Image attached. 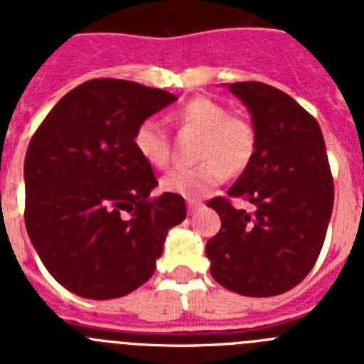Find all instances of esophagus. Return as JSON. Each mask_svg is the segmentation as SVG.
Masks as SVG:
<instances>
[{
	"instance_id": "34e87169",
	"label": "esophagus",
	"mask_w": 364,
	"mask_h": 364,
	"mask_svg": "<svg viewBox=\"0 0 364 364\" xmlns=\"http://www.w3.org/2000/svg\"><path fill=\"white\" fill-rule=\"evenodd\" d=\"M200 205H202V202L197 200V198H188V211H189V213H195V211H197Z\"/></svg>"
}]
</instances>
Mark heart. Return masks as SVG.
Returning <instances> with one entry per match:
<instances>
[{"instance_id":"1","label":"heart","mask_w":364,"mask_h":364,"mask_svg":"<svg viewBox=\"0 0 364 364\" xmlns=\"http://www.w3.org/2000/svg\"><path fill=\"white\" fill-rule=\"evenodd\" d=\"M182 129L200 134L191 167H175L162 178V188L182 197L197 198L210 191L226 175H240L257 151V133L250 120L231 114L226 105L210 98H193L173 114ZM133 146L144 162L167 166L171 159V138L159 118H146L136 125Z\"/></svg>"}]
</instances>
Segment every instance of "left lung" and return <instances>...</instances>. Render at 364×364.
Listing matches in <instances>:
<instances>
[{
  "instance_id": "1",
  "label": "left lung",
  "mask_w": 364,
  "mask_h": 364,
  "mask_svg": "<svg viewBox=\"0 0 364 364\" xmlns=\"http://www.w3.org/2000/svg\"><path fill=\"white\" fill-rule=\"evenodd\" d=\"M252 112L257 151L228 191L208 202L222 220L205 244L215 281L246 297L291 290L319 259L333 208V178L321 127L281 89L260 82L231 83ZM244 198L253 212L237 210Z\"/></svg>"
}]
</instances>
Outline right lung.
Segmentation results:
<instances>
[{"label":"right lung","instance_id":"obj_1","mask_svg":"<svg viewBox=\"0 0 364 364\" xmlns=\"http://www.w3.org/2000/svg\"><path fill=\"white\" fill-rule=\"evenodd\" d=\"M176 96L127 80L74 87L32 134L25 156V226L45 268L85 299H117L147 282L169 228L186 218L176 193L149 197L153 167L136 125Z\"/></svg>","mask_w":364,"mask_h":364}]
</instances>
